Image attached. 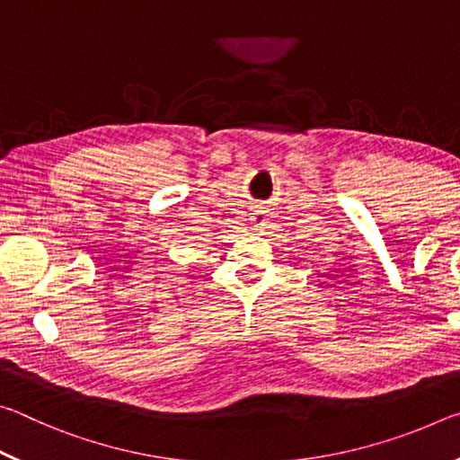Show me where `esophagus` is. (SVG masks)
Returning a JSON list of instances; mask_svg holds the SVG:
<instances>
[{"label": "esophagus", "mask_w": 460, "mask_h": 460, "mask_svg": "<svg viewBox=\"0 0 460 460\" xmlns=\"http://www.w3.org/2000/svg\"><path fill=\"white\" fill-rule=\"evenodd\" d=\"M252 225H253L255 231H263V229H266L268 219H266V215H263V211L252 213Z\"/></svg>", "instance_id": "34e87169"}]
</instances>
